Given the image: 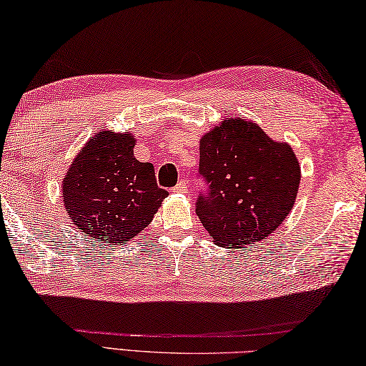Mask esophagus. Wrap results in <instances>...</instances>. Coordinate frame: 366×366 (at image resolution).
<instances>
[{
  "mask_svg": "<svg viewBox=\"0 0 366 366\" xmlns=\"http://www.w3.org/2000/svg\"><path fill=\"white\" fill-rule=\"evenodd\" d=\"M174 191H175V192H182V194L188 192V183H186V182H180V183H178V184L175 186Z\"/></svg>",
  "mask_w": 366,
  "mask_h": 366,
  "instance_id": "1",
  "label": "esophagus"
}]
</instances>
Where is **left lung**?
Returning <instances> with one entry per match:
<instances>
[{"label":"left lung","mask_w":366,"mask_h":366,"mask_svg":"<svg viewBox=\"0 0 366 366\" xmlns=\"http://www.w3.org/2000/svg\"><path fill=\"white\" fill-rule=\"evenodd\" d=\"M199 152L210 191L200 194L196 213L216 244L251 248L282 224L302 178L292 147L254 122L226 118L204 134Z\"/></svg>","instance_id":"8db88e82"}]
</instances>
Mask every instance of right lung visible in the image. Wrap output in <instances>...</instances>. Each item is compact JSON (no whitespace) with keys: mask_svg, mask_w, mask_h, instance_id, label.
Masks as SVG:
<instances>
[{"mask_svg":"<svg viewBox=\"0 0 366 366\" xmlns=\"http://www.w3.org/2000/svg\"><path fill=\"white\" fill-rule=\"evenodd\" d=\"M134 145L132 132H96L63 178L66 213L93 244L132 240L169 196L156 184L153 164L136 159Z\"/></svg>","mask_w":366,"mask_h":366,"instance_id":"right-lung-1","label":"right lung"}]
</instances>
